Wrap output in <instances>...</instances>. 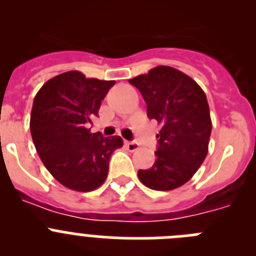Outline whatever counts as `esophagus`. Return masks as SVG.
<instances>
[{
    "label": "esophagus",
    "instance_id": "34e87169",
    "mask_svg": "<svg viewBox=\"0 0 256 256\" xmlns=\"http://www.w3.org/2000/svg\"><path fill=\"white\" fill-rule=\"evenodd\" d=\"M126 146L128 148V150H130V152H133V151H137L140 148V144H137L136 141H126Z\"/></svg>",
    "mask_w": 256,
    "mask_h": 256
}]
</instances>
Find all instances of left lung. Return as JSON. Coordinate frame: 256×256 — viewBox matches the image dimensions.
<instances>
[{"instance_id": "left-lung-1", "label": "left lung", "mask_w": 256, "mask_h": 256, "mask_svg": "<svg viewBox=\"0 0 256 256\" xmlns=\"http://www.w3.org/2000/svg\"><path fill=\"white\" fill-rule=\"evenodd\" d=\"M148 105V116L162 124L156 134V160L140 169L144 186L170 191L188 182L205 160L212 133L206 96L187 74L172 66H156L130 79Z\"/></svg>"}]
</instances>
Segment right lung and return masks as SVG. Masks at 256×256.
I'll list each match as a JSON object with an SVG mask.
<instances>
[{
  "label": "right lung",
  "instance_id": "obj_1",
  "mask_svg": "<svg viewBox=\"0 0 256 256\" xmlns=\"http://www.w3.org/2000/svg\"><path fill=\"white\" fill-rule=\"evenodd\" d=\"M115 80L86 78L72 70L47 80L33 101L30 134L40 160L58 182L90 192L105 182L108 160L123 146L119 136L91 133L101 101Z\"/></svg>",
  "mask_w": 256,
  "mask_h": 256
}]
</instances>
